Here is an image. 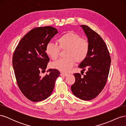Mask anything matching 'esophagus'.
Masks as SVG:
<instances>
[{"mask_svg":"<svg viewBox=\"0 0 126 126\" xmlns=\"http://www.w3.org/2000/svg\"><path fill=\"white\" fill-rule=\"evenodd\" d=\"M60 75L62 76H64V77H66V76H67L68 75V74H66V73H63V72H61Z\"/></svg>","mask_w":126,"mask_h":126,"instance_id":"obj_1","label":"esophagus"}]
</instances>
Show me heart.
I'll list each match as a JSON object with an SVG mask.
<instances>
[{"instance_id": "b5f03b06", "label": "heart", "mask_w": 126, "mask_h": 126, "mask_svg": "<svg viewBox=\"0 0 126 126\" xmlns=\"http://www.w3.org/2000/svg\"><path fill=\"white\" fill-rule=\"evenodd\" d=\"M58 46L49 43L45 47V52L52 60H56L60 50H65L64 57L51 64V66L61 71L67 72L75 63L82 62L88 55L89 44L87 40L82 38L77 33L68 32L60 36L57 40Z\"/></svg>"}]
</instances>
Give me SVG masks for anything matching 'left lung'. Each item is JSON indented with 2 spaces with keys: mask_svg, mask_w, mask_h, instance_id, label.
<instances>
[{
  "mask_svg": "<svg viewBox=\"0 0 126 126\" xmlns=\"http://www.w3.org/2000/svg\"><path fill=\"white\" fill-rule=\"evenodd\" d=\"M81 26L88 37L89 51L87 58L78 67L83 69L82 71H87L83 76L79 73L74 74L75 82L71 89L75 96L82 100H90L96 98L106 84L111 57L102 38L88 26Z\"/></svg>",
  "mask_w": 126,
  "mask_h": 126,
  "instance_id": "left-lung-1",
  "label": "left lung"
}]
</instances>
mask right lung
<instances>
[{
	"label": "right lung",
	"instance_id": "right-lung-1",
	"mask_svg": "<svg viewBox=\"0 0 126 126\" xmlns=\"http://www.w3.org/2000/svg\"><path fill=\"white\" fill-rule=\"evenodd\" d=\"M58 33L51 26L40 27L32 29L22 37L13 56V65L19 88L29 100L33 102L44 100L50 96L56 78L60 72L50 69L44 77L40 72L46 69L49 58L45 47Z\"/></svg>",
	"mask_w": 126,
	"mask_h": 126
}]
</instances>
